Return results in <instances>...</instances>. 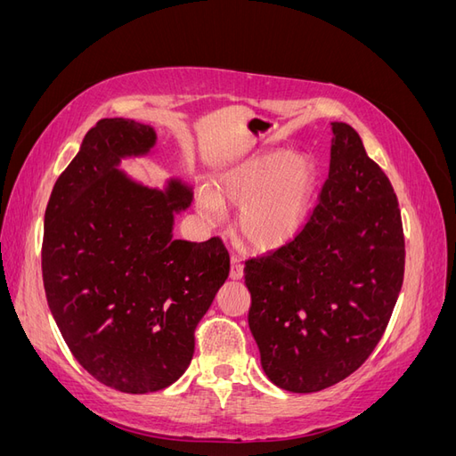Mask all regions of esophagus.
<instances>
[{
    "label": "esophagus",
    "instance_id": "34e87169",
    "mask_svg": "<svg viewBox=\"0 0 456 456\" xmlns=\"http://www.w3.org/2000/svg\"><path fill=\"white\" fill-rule=\"evenodd\" d=\"M241 275H243L241 260L238 256H232V260H230V278L232 280H240Z\"/></svg>",
    "mask_w": 456,
    "mask_h": 456
}]
</instances>
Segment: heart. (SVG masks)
Returning a JSON list of instances; mask_svg holds the SVG:
<instances>
[{
  "instance_id": "heart-1",
  "label": "heart",
  "mask_w": 456,
  "mask_h": 456,
  "mask_svg": "<svg viewBox=\"0 0 456 456\" xmlns=\"http://www.w3.org/2000/svg\"><path fill=\"white\" fill-rule=\"evenodd\" d=\"M315 186V165L305 154L268 150L220 176L216 191H200V209L211 220L224 218V203L241 207L240 232L255 249L270 251L293 240L306 223Z\"/></svg>"
}]
</instances>
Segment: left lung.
<instances>
[{
    "label": "left lung",
    "instance_id": "obj_1",
    "mask_svg": "<svg viewBox=\"0 0 456 456\" xmlns=\"http://www.w3.org/2000/svg\"><path fill=\"white\" fill-rule=\"evenodd\" d=\"M243 272L260 363L280 388L325 390L377 348L403 285L405 238L388 176L348 123H333L329 176L305 228Z\"/></svg>",
    "mask_w": 456,
    "mask_h": 456
}]
</instances>
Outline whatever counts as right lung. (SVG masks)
Instances as JSON below:
<instances>
[{"label":"right lung","mask_w":456,"mask_h":456,"mask_svg":"<svg viewBox=\"0 0 456 456\" xmlns=\"http://www.w3.org/2000/svg\"><path fill=\"white\" fill-rule=\"evenodd\" d=\"M156 144L150 126L101 119L53 186L41 272L51 314L79 365L126 394L167 388L194 355L196 327L228 278L220 238H173L191 190L136 184L118 171Z\"/></svg>","instance_id":"obj_1"}]
</instances>
